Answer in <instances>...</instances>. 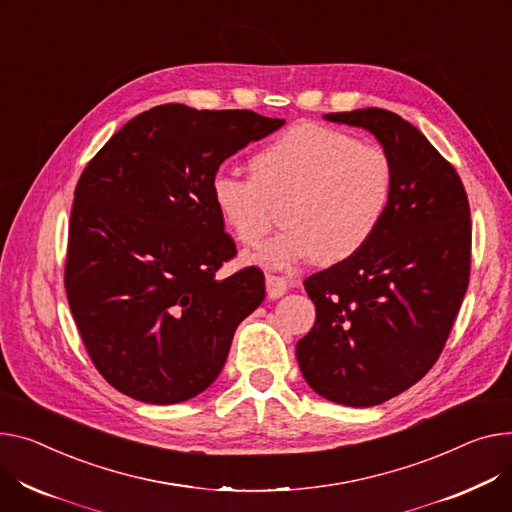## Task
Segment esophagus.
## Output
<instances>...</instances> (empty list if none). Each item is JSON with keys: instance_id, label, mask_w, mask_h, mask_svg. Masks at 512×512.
I'll use <instances>...</instances> for the list:
<instances>
[{"instance_id": "1", "label": "esophagus", "mask_w": 512, "mask_h": 512, "mask_svg": "<svg viewBox=\"0 0 512 512\" xmlns=\"http://www.w3.org/2000/svg\"><path fill=\"white\" fill-rule=\"evenodd\" d=\"M265 286H267V294L269 298H280L284 296L292 286L294 282L286 276H276V274H267L265 278Z\"/></svg>"}]
</instances>
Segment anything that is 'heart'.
<instances>
[{
	"label": "heart",
	"instance_id": "heart-1",
	"mask_svg": "<svg viewBox=\"0 0 512 512\" xmlns=\"http://www.w3.org/2000/svg\"><path fill=\"white\" fill-rule=\"evenodd\" d=\"M249 170L251 177L218 170L210 199L234 241L247 247L261 241L271 206L282 203L284 230L253 255L274 269L352 259L381 230L395 193L385 148L321 123L284 129L251 156Z\"/></svg>",
	"mask_w": 512,
	"mask_h": 512
}]
</instances>
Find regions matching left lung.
I'll use <instances>...</instances> for the list:
<instances>
[{
  "instance_id": "obj_1",
  "label": "left lung",
  "mask_w": 512,
  "mask_h": 512,
  "mask_svg": "<svg viewBox=\"0 0 512 512\" xmlns=\"http://www.w3.org/2000/svg\"><path fill=\"white\" fill-rule=\"evenodd\" d=\"M325 119L377 135L395 193L366 249L304 280L317 319L296 358L321 397L370 407L416 385L447 344L469 286V199L455 166L410 121L377 107Z\"/></svg>"
}]
</instances>
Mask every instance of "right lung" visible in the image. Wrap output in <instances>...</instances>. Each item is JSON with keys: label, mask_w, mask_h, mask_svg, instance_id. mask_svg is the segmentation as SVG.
<instances>
[{"label": "right lung", "mask_w": 512, "mask_h": 512, "mask_svg": "<svg viewBox=\"0 0 512 512\" xmlns=\"http://www.w3.org/2000/svg\"><path fill=\"white\" fill-rule=\"evenodd\" d=\"M284 125L253 111L160 105L125 123L74 191L63 282L109 385L168 405L206 391L265 298L255 265L216 278L236 245L210 199L220 164Z\"/></svg>", "instance_id": "add662e5"}]
</instances>
